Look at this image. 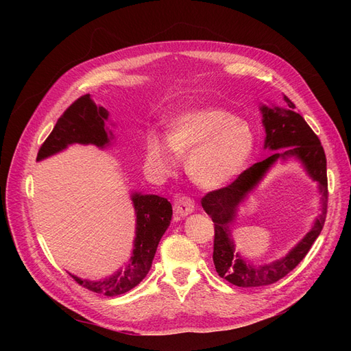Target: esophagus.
Masks as SVG:
<instances>
[{
	"label": "esophagus",
	"instance_id": "1",
	"mask_svg": "<svg viewBox=\"0 0 351 351\" xmlns=\"http://www.w3.org/2000/svg\"><path fill=\"white\" fill-rule=\"evenodd\" d=\"M195 210V202L189 196H178L174 200V214L178 217H186Z\"/></svg>",
	"mask_w": 351,
	"mask_h": 351
}]
</instances>
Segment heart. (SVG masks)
Segmentation results:
<instances>
[{
	"label": "heart",
	"mask_w": 351,
	"mask_h": 351,
	"mask_svg": "<svg viewBox=\"0 0 351 351\" xmlns=\"http://www.w3.org/2000/svg\"><path fill=\"white\" fill-rule=\"evenodd\" d=\"M256 147L252 125L224 108L206 107L176 115L168 123L167 141L146 137V164L156 174H169L177 155L186 156L190 178L205 189L232 182Z\"/></svg>",
	"instance_id": "obj_1"
}]
</instances>
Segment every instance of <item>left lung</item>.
I'll use <instances>...</instances> for the list:
<instances>
[{
  "label": "left lung",
  "instance_id": "8db88e82",
  "mask_svg": "<svg viewBox=\"0 0 351 351\" xmlns=\"http://www.w3.org/2000/svg\"><path fill=\"white\" fill-rule=\"evenodd\" d=\"M285 108L262 107L263 125L267 132L265 146L269 149H281L274 152L267 159L253 164L231 182L228 186L208 192L202 197L200 204L206 214L214 221V259L215 269L221 278L237 287H262L277 282L284 278L299 265L312 244L321 234L326 219L328 209V178H326V156L319 137L315 134L309 124L300 114L294 111L295 105L284 97ZM297 157L304 162L308 173L320 184L323 209L313 230L289 254L280 261L268 265H252L243 261L234 247L230 239L229 224L235 217L239 202L256 185L264 171L278 157Z\"/></svg>",
  "mask_w": 351,
  "mask_h": 351
}]
</instances>
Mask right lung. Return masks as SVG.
Segmentation results:
<instances>
[{
  "label": "right lung",
  "mask_w": 351,
  "mask_h": 351,
  "mask_svg": "<svg viewBox=\"0 0 351 351\" xmlns=\"http://www.w3.org/2000/svg\"><path fill=\"white\" fill-rule=\"evenodd\" d=\"M107 119L108 111L97 107L89 93L83 95L62 112L54 129L39 147L36 161L62 151L71 143H93L99 147L108 145L110 137L105 130ZM133 204L137 218L133 256L124 269L104 281L80 280L71 275L74 281L89 291L108 297L124 294L134 289L149 272L158 243L171 221L173 208L167 199L156 195L136 193L133 195Z\"/></svg>",
  "instance_id": "1"
}]
</instances>
